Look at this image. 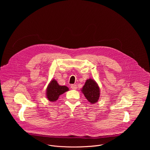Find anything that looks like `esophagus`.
Listing matches in <instances>:
<instances>
[{
	"label": "esophagus",
	"instance_id": "1",
	"mask_svg": "<svg viewBox=\"0 0 150 150\" xmlns=\"http://www.w3.org/2000/svg\"><path fill=\"white\" fill-rule=\"evenodd\" d=\"M71 88L72 90H76V89L77 88L76 85H75V84H72V85H71Z\"/></svg>",
	"mask_w": 150,
	"mask_h": 150
}]
</instances>
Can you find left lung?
Listing matches in <instances>:
<instances>
[{
	"label": "left lung",
	"instance_id": "obj_1",
	"mask_svg": "<svg viewBox=\"0 0 150 150\" xmlns=\"http://www.w3.org/2000/svg\"><path fill=\"white\" fill-rule=\"evenodd\" d=\"M84 96L91 104L97 103L100 97V88L97 82L93 79H88L81 89Z\"/></svg>",
	"mask_w": 150,
	"mask_h": 150
}]
</instances>
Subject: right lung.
I'll return each mask as SVG.
<instances>
[{
  "instance_id": "add662e5",
  "label": "right lung",
  "mask_w": 150,
  "mask_h": 150,
  "mask_svg": "<svg viewBox=\"0 0 150 150\" xmlns=\"http://www.w3.org/2000/svg\"><path fill=\"white\" fill-rule=\"evenodd\" d=\"M69 88L67 86L59 85L55 79H52L49 83L46 90V96L50 101H56L60 95L68 91Z\"/></svg>"
}]
</instances>
